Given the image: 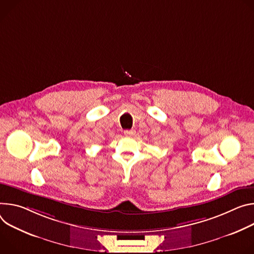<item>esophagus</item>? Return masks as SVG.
I'll return each instance as SVG.
<instances>
[{
  "label": "esophagus",
  "mask_w": 254,
  "mask_h": 254,
  "mask_svg": "<svg viewBox=\"0 0 254 254\" xmlns=\"http://www.w3.org/2000/svg\"><path fill=\"white\" fill-rule=\"evenodd\" d=\"M135 134V130H125L124 135L125 136H132Z\"/></svg>",
  "instance_id": "34e87169"
}]
</instances>
